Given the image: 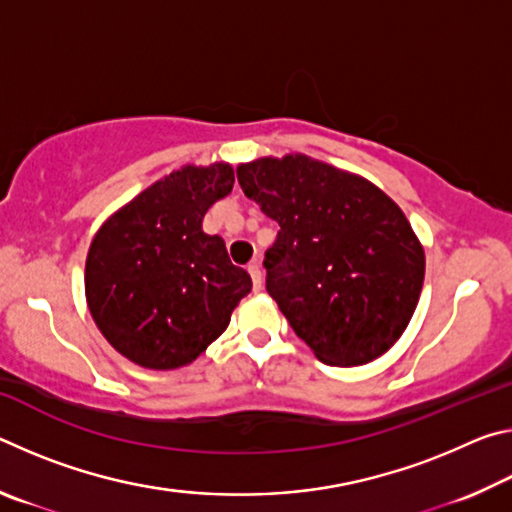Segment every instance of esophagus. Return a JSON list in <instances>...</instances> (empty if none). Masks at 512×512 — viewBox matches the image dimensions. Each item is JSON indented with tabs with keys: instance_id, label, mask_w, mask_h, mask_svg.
<instances>
[{
	"instance_id": "1",
	"label": "esophagus",
	"mask_w": 512,
	"mask_h": 512,
	"mask_svg": "<svg viewBox=\"0 0 512 512\" xmlns=\"http://www.w3.org/2000/svg\"><path fill=\"white\" fill-rule=\"evenodd\" d=\"M248 273H250V277H253V289L262 291L264 289V275H262V268H259V264L257 262L250 264Z\"/></svg>"
}]
</instances>
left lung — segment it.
<instances>
[{"instance_id": "8db88e82", "label": "left lung", "mask_w": 512, "mask_h": 512, "mask_svg": "<svg viewBox=\"0 0 512 512\" xmlns=\"http://www.w3.org/2000/svg\"><path fill=\"white\" fill-rule=\"evenodd\" d=\"M237 180L280 223L266 291L329 366H363L418 307L424 250L404 212L366 178L307 155L239 164Z\"/></svg>"}]
</instances>
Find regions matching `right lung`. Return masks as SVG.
<instances>
[{"label": "right lung", "mask_w": 512, "mask_h": 512, "mask_svg": "<svg viewBox=\"0 0 512 512\" xmlns=\"http://www.w3.org/2000/svg\"><path fill=\"white\" fill-rule=\"evenodd\" d=\"M230 164L187 167L146 187L101 225L85 262L94 323L142 368L192 363L219 339L232 309L253 289L203 216L232 192Z\"/></svg>", "instance_id": "1"}]
</instances>
